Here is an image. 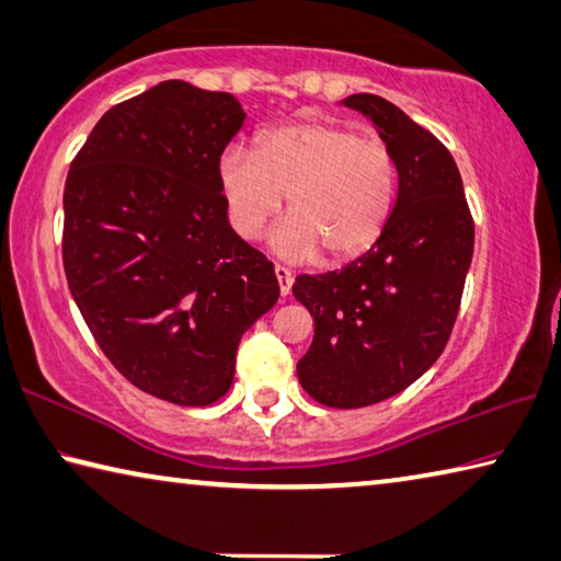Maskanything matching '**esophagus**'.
<instances>
[{
    "label": "esophagus",
    "mask_w": 561,
    "mask_h": 561,
    "mask_svg": "<svg viewBox=\"0 0 561 561\" xmlns=\"http://www.w3.org/2000/svg\"><path fill=\"white\" fill-rule=\"evenodd\" d=\"M274 274H277L282 297H287L289 291H291V284H295V274H291L287 266H274Z\"/></svg>",
    "instance_id": "obj_1"
}]
</instances>
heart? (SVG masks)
I'll return each mask as SVG.
<instances>
[{
  "instance_id": "obj_1",
  "label": "heart",
  "mask_w": 561,
  "mask_h": 561,
  "mask_svg": "<svg viewBox=\"0 0 561 561\" xmlns=\"http://www.w3.org/2000/svg\"><path fill=\"white\" fill-rule=\"evenodd\" d=\"M219 186L234 232L254 239L289 194V219L272 232L284 260H350L377 242L392 217L397 164L385 139L334 122H297L264 135L260 154L229 145Z\"/></svg>"
}]
</instances>
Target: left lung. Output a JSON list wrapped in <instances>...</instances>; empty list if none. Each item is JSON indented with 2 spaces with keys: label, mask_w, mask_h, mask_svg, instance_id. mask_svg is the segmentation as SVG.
Wrapping results in <instances>:
<instances>
[{
  "label": "left lung",
  "mask_w": 561,
  "mask_h": 561,
  "mask_svg": "<svg viewBox=\"0 0 561 561\" xmlns=\"http://www.w3.org/2000/svg\"><path fill=\"white\" fill-rule=\"evenodd\" d=\"M340 106L362 112L397 164V199L385 232L340 272L301 274L295 297L314 319L297 364L317 402L359 409L394 397L439 359L459 312L474 254L455 157L442 141L377 94Z\"/></svg>",
  "instance_id": "1"
}]
</instances>
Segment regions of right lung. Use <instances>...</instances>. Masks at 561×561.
<instances>
[{
  "mask_svg": "<svg viewBox=\"0 0 561 561\" xmlns=\"http://www.w3.org/2000/svg\"><path fill=\"white\" fill-rule=\"evenodd\" d=\"M232 94L182 79L112 106L65 186V272L96 344L141 392L207 407L249 327L279 299L272 262L227 219L219 157Z\"/></svg>",
  "mask_w": 561,
  "mask_h": 561,
  "instance_id": "right-lung-1",
  "label": "right lung"
}]
</instances>
